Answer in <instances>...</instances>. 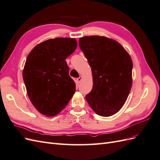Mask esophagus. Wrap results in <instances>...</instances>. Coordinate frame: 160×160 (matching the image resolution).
Masks as SVG:
<instances>
[{
    "label": "esophagus",
    "mask_w": 160,
    "mask_h": 160,
    "mask_svg": "<svg viewBox=\"0 0 160 160\" xmlns=\"http://www.w3.org/2000/svg\"><path fill=\"white\" fill-rule=\"evenodd\" d=\"M82 79H83V77H82L81 76H80L79 77H78V78H77V83H80V82L81 81Z\"/></svg>",
    "instance_id": "obj_1"
}]
</instances>
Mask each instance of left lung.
<instances>
[{
	"label": "left lung",
	"mask_w": 160,
	"mask_h": 160,
	"mask_svg": "<svg viewBox=\"0 0 160 160\" xmlns=\"http://www.w3.org/2000/svg\"><path fill=\"white\" fill-rule=\"evenodd\" d=\"M79 45L91 68L93 85L85 99L103 117L115 114L126 101L132 86L133 62L118 42L103 36L79 38Z\"/></svg>",
	"instance_id": "8db88e82"
}]
</instances>
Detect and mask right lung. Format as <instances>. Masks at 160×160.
<instances>
[{
  "label": "right lung",
  "mask_w": 160,
  "mask_h": 160,
  "mask_svg": "<svg viewBox=\"0 0 160 160\" xmlns=\"http://www.w3.org/2000/svg\"><path fill=\"white\" fill-rule=\"evenodd\" d=\"M77 46L75 38H51L36 45L27 56L23 80L31 103L41 114L59 113L74 95L75 83L65 59Z\"/></svg>",
  "instance_id": "obj_1"
}]
</instances>
